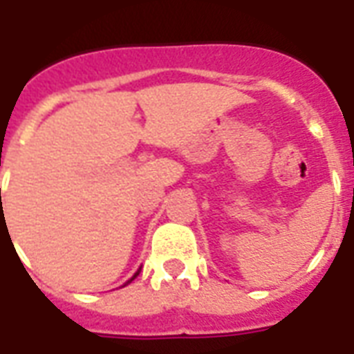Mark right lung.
I'll use <instances>...</instances> for the list:
<instances>
[{"instance_id": "add662e5", "label": "right lung", "mask_w": 354, "mask_h": 354, "mask_svg": "<svg viewBox=\"0 0 354 354\" xmlns=\"http://www.w3.org/2000/svg\"><path fill=\"white\" fill-rule=\"evenodd\" d=\"M137 276H138V272H137V274H135V276L131 277V279H135V277H137ZM131 279H129V281H131ZM129 281H127V283H129Z\"/></svg>"}]
</instances>
